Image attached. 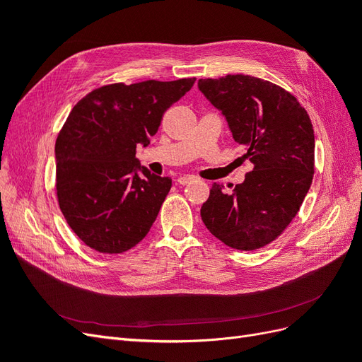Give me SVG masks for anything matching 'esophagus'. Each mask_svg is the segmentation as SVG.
Segmentation results:
<instances>
[{
    "label": "esophagus",
    "mask_w": 362,
    "mask_h": 362,
    "mask_svg": "<svg viewBox=\"0 0 362 362\" xmlns=\"http://www.w3.org/2000/svg\"><path fill=\"white\" fill-rule=\"evenodd\" d=\"M193 180H194V177H192V175H182V177H180V178L177 180V182L181 184V185H185V184H189V182L193 181Z\"/></svg>",
    "instance_id": "34e87169"
}]
</instances>
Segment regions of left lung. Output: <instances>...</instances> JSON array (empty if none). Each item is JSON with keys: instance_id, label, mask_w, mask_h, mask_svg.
Segmentation results:
<instances>
[{"instance_id": "left-lung-1", "label": "left lung", "mask_w": 362, "mask_h": 362, "mask_svg": "<svg viewBox=\"0 0 362 362\" xmlns=\"http://www.w3.org/2000/svg\"><path fill=\"white\" fill-rule=\"evenodd\" d=\"M254 164L231 193L214 182L202 204L205 226L226 246L255 250L279 237L298 214L314 175V129L296 98L250 75L199 80ZM229 187V185H228Z\"/></svg>"}]
</instances>
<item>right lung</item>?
Segmentation results:
<instances>
[{"mask_svg": "<svg viewBox=\"0 0 362 362\" xmlns=\"http://www.w3.org/2000/svg\"><path fill=\"white\" fill-rule=\"evenodd\" d=\"M194 81L108 84L75 104L56 140V190L84 245L122 254L149 233L172 180L140 166L136 148L149 145L164 112Z\"/></svg>", "mask_w": 362, "mask_h": 362, "instance_id": "right-lung-1", "label": "right lung"}]
</instances>
